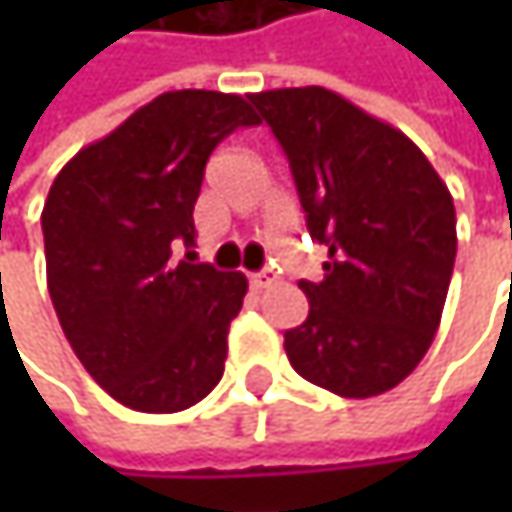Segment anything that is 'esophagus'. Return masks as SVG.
Instances as JSON below:
<instances>
[{"mask_svg": "<svg viewBox=\"0 0 512 512\" xmlns=\"http://www.w3.org/2000/svg\"><path fill=\"white\" fill-rule=\"evenodd\" d=\"M249 284H252L255 290H263V287L275 284V272H272V269H260V272H252V275H249Z\"/></svg>", "mask_w": 512, "mask_h": 512, "instance_id": "obj_1", "label": "esophagus"}]
</instances>
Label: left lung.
Segmentation results:
<instances>
[{"label": "left lung", "mask_w": 512, "mask_h": 512, "mask_svg": "<svg viewBox=\"0 0 512 512\" xmlns=\"http://www.w3.org/2000/svg\"><path fill=\"white\" fill-rule=\"evenodd\" d=\"M284 148L311 240L329 249L323 281H299L308 320L284 332L299 376L376 397L427 356L457 257L454 198L430 159L341 94H249Z\"/></svg>", "instance_id": "obj_1"}]
</instances>
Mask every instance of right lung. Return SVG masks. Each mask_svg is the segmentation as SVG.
Listing matches in <instances>:
<instances>
[{
    "instance_id": "add662e5",
    "label": "right lung",
    "mask_w": 512,
    "mask_h": 512,
    "mask_svg": "<svg viewBox=\"0 0 512 512\" xmlns=\"http://www.w3.org/2000/svg\"><path fill=\"white\" fill-rule=\"evenodd\" d=\"M255 124L240 94L165 91L52 180L41 228L61 332L94 382L136 412L189 409L225 373L249 281L171 252L195 243L210 154Z\"/></svg>"
}]
</instances>
